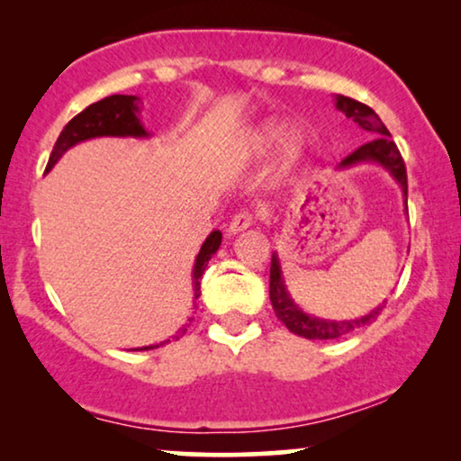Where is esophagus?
I'll return each instance as SVG.
<instances>
[{
  "mask_svg": "<svg viewBox=\"0 0 461 461\" xmlns=\"http://www.w3.org/2000/svg\"><path fill=\"white\" fill-rule=\"evenodd\" d=\"M251 222H254V216L249 212H239L232 216L230 224H229V235H239V232L249 229Z\"/></svg>",
  "mask_w": 461,
  "mask_h": 461,
  "instance_id": "esophagus-1",
  "label": "esophagus"
}]
</instances>
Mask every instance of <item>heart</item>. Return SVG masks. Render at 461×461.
I'll list each match as a JSON object with an SVG mask.
<instances>
[{
	"label": "heart",
	"mask_w": 461,
	"mask_h": 461,
	"mask_svg": "<svg viewBox=\"0 0 461 461\" xmlns=\"http://www.w3.org/2000/svg\"><path fill=\"white\" fill-rule=\"evenodd\" d=\"M279 145V161L283 167H292L304 153V136L300 130H287L283 119H267L251 131L248 138V149L254 155H267L275 144Z\"/></svg>",
	"instance_id": "b5f03b06"
}]
</instances>
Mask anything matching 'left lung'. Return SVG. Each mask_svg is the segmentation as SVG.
<instances>
[{
	"mask_svg": "<svg viewBox=\"0 0 461 461\" xmlns=\"http://www.w3.org/2000/svg\"><path fill=\"white\" fill-rule=\"evenodd\" d=\"M336 103V109L344 113L346 117H350L358 128L367 131L371 136L369 142H365L363 147H358L355 153L342 159V163L336 169H348L355 166H361V163H374V166H380L382 169L393 176V180L399 185L402 193V203H405L407 210V169L405 163H402V157L396 149V144L390 138V131L386 125L382 123V119L375 115L374 109H369L367 104L357 103L348 96H338L333 98ZM270 302H273V308L276 317L283 325L287 327L289 331L295 333V336H302L306 339H336L342 338L346 333L361 330V327L374 323L377 314L382 312L384 304H377L374 311H369L363 317L350 319V321H331V319H321L314 317V314H308L300 304H295L292 294L287 292L285 279H283V270L279 262V254L273 251V260H270Z\"/></svg>",
	"mask_w": 461,
	"mask_h": 461,
	"instance_id": "1",
	"label": "left lung"
}]
</instances>
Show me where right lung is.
<instances>
[{
  "label": "right lung",
  "instance_id": "add662e5",
  "mask_svg": "<svg viewBox=\"0 0 461 461\" xmlns=\"http://www.w3.org/2000/svg\"><path fill=\"white\" fill-rule=\"evenodd\" d=\"M140 98L138 96H123V94H115V96L103 98L98 103H94L75 115L71 122H68L65 128H62L59 140H56L52 155H50L46 172H50L56 163L60 161V157L67 153L68 149H73L75 144L92 140V138H150V131L144 128L140 119ZM220 243H222V232L212 230L207 239L201 245L197 258H194L193 267V308H197V300L201 295V276H203L207 262L212 260V256L216 254ZM193 317H188L185 325L180 327L178 331L174 333L169 339H178L185 336L188 323H191ZM169 339H163L159 344L142 346V348L134 350H150L159 348V346L167 344Z\"/></svg>",
  "mask_w": 461,
  "mask_h": 461
}]
</instances>
